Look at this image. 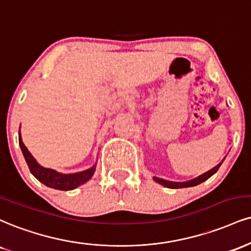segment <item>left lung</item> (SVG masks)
Instances as JSON below:
<instances>
[{
	"instance_id": "left-lung-1",
	"label": "left lung",
	"mask_w": 251,
	"mask_h": 251,
	"mask_svg": "<svg viewBox=\"0 0 251 251\" xmlns=\"http://www.w3.org/2000/svg\"><path fill=\"white\" fill-rule=\"evenodd\" d=\"M225 160V158H223ZM223 160L220 164H217L215 167H213L212 170H209L206 173L199 175V176L194 177V179L192 180H188V181H183V182H176V181H170V180H165V179H160L158 176H153V180L155 181V182L160 183V185L167 187V188H172V189H176V188H186V187H194V186H198L200 185V183L203 182V181H206L209 179L212 175H214L217 172V170L220 168V166L222 165Z\"/></svg>"
}]
</instances>
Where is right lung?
<instances>
[{"label":"right lung","mask_w":251,"mask_h":251,"mask_svg":"<svg viewBox=\"0 0 251 251\" xmlns=\"http://www.w3.org/2000/svg\"><path fill=\"white\" fill-rule=\"evenodd\" d=\"M19 143L21 151H22L23 156L25 159L26 164H28L31 174L34 175L39 182L50 187V188L59 189V191H72V189L77 188V187L87 182V181L91 179L92 175L95 174L97 161L92 167L87 168L85 171L77 172V173L64 174L55 170H51V168H45L38 164L37 160L31 155V153L26 149L25 145L23 144L22 137H21V131L19 132Z\"/></svg>","instance_id":"1"}]
</instances>
